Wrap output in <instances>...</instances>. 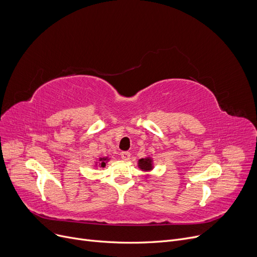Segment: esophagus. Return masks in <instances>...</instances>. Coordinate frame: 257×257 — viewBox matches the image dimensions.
<instances>
[{"mask_svg": "<svg viewBox=\"0 0 257 257\" xmlns=\"http://www.w3.org/2000/svg\"><path fill=\"white\" fill-rule=\"evenodd\" d=\"M120 156H121L122 160H124V161H128L130 158H131V154L128 152H122L120 154Z\"/></svg>", "mask_w": 257, "mask_h": 257, "instance_id": "34e87169", "label": "esophagus"}]
</instances>
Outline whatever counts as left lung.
Returning <instances> with one entry per match:
<instances>
[{
    "label": "left lung",
    "mask_w": 257,
    "mask_h": 257,
    "mask_svg": "<svg viewBox=\"0 0 257 257\" xmlns=\"http://www.w3.org/2000/svg\"><path fill=\"white\" fill-rule=\"evenodd\" d=\"M152 159L151 158H145V159H140L139 160V167L144 170V172H149V170H152L153 168V163H152Z\"/></svg>",
    "instance_id": "1"
}]
</instances>
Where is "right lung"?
<instances>
[{"mask_svg": "<svg viewBox=\"0 0 257 257\" xmlns=\"http://www.w3.org/2000/svg\"><path fill=\"white\" fill-rule=\"evenodd\" d=\"M100 165L101 167H104L105 166V162L107 161V158H100Z\"/></svg>", "mask_w": 257, "mask_h": 257, "instance_id": "add662e5", "label": "right lung"}]
</instances>
